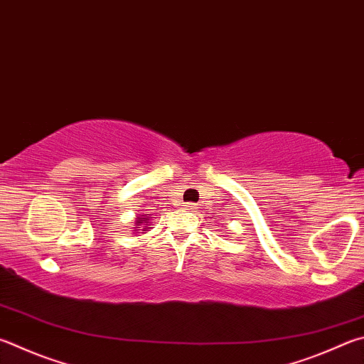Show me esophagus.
<instances>
[{"mask_svg": "<svg viewBox=\"0 0 364 364\" xmlns=\"http://www.w3.org/2000/svg\"><path fill=\"white\" fill-rule=\"evenodd\" d=\"M184 210L194 211V210H197V205L196 203H186V205H184Z\"/></svg>", "mask_w": 364, "mask_h": 364, "instance_id": "obj_1", "label": "esophagus"}]
</instances>
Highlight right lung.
<instances>
[{
	"instance_id": "1",
	"label": "right lung",
	"mask_w": 364,
	"mask_h": 364,
	"mask_svg": "<svg viewBox=\"0 0 364 364\" xmlns=\"http://www.w3.org/2000/svg\"><path fill=\"white\" fill-rule=\"evenodd\" d=\"M149 220H151V216H146V215H140V216H138L136 220H135V228H134V230H140L138 228H141L143 224H144V223H148ZM148 229H149L148 226H143V229H141V230H148Z\"/></svg>"
}]
</instances>
